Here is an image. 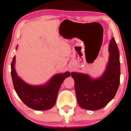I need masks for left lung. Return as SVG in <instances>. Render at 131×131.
Wrapping results in <instances>:
<instances>
[{
    "label": "left lung",
    "instance_id": "1",
    "mask_svg": "<svg viewBox=\"0 0 131 131\" xmlns=\"http://www.w3.org/2000/svg\"><path fill=\"white\" fill-rule=\"evenodd\" d=\"M109 61L101 77L92 79L88 74L71 73L78 104L88 110L105 107L115 97L120 82L119 52L113 37L108 47Z\"/></svg>",
    "mask_w": 131,
    "mask_h": 131
}]
</instances>
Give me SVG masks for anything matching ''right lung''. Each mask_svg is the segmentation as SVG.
I'll return each mask as SVG.
<instances>
[{"instance_id":"add662e5","label":"right lung","mask_w":131,"mask_h":131,"mask_svg":"<svg viewBox=\"0 0 131 131\" xmlns=\"http://www.w3.org/2000/svg\"><path fill=\"white\" fill-rule=\"evenodd\" d=\"M15 62V56L11 64V74L15 91L19 99L26 106L35 110H47L53 107L63 81L71 73L66 72L55 74L45 85L34 86L28 84L18 76Z\"/></svg>"}]
</instances>
